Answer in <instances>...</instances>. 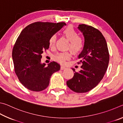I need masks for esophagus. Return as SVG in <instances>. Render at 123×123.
Here are the masks:
<instances>
[{"label": "esophagus", "instance_id": "esophagus-1", "mask_svg": "<svg viewBox=\"0 0 123 123\" xmlns=\"http://www.w3.org/2000/svg\"><path fill=\"white\" fill-rule=\"evenodd\" d=\"M66 68L65 67V66H63V65H62L61 66H60V70H65Z\"/></svg>", "mask_w": 123, "mask_h": 123}]
</instances>
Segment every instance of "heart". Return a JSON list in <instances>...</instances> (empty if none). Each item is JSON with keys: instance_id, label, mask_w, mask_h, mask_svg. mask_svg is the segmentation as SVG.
I'll return each instance as SVG.
<instances>
[{"instance_id": "b5f03b06", "label": "heart", "mask_w": 123, "mask_h": 123, "mask_svg": "<svg viewBox=\"0 0 123 123\" xmlns=\"http://www.w3.org/2000/svg\"><path fill=\"white\" fill-rule=\"evenodd\" d=\"M63 36L69 40L68 49H70L73 53L78 55L80 53L84 46V43L83 38L78 36V33L74 29L72 26H68L62 31ZM57 37L55 34L52 35L49 38V47H53L57 42ZM71 57V53L70 52H60L54 55V59L58 63L64 64L66 60H69Z\"/></svg>"}]
</instances>
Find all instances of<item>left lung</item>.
I'll return each instance as SVG.
<instances>
[{
  "label": "left lung",
  "instance_id": "8db88e82",
  "mask_svg": "<svg viewBox=\"0 0 123 123\" xmlns=\"http://www.w3.org/2000/svg\"><path fill=\"white\" fill-rule=\"evenodd\" d=\"M78 29L84 37V46L79 55L81 70L67 81L68 86L77 93L90 91L102 80L108 67L110 55L106 40L98 29L80 24Z\"/></svg>",
  "mask_w": 123,
  "mask_h": 123
}]
</instances>
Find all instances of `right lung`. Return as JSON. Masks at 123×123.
Instances as JSON below:
<instances>
[{"label": "right lung", "mask_w": 123, "mask_h": 123, "mask_svg": "<svg viewBox=\"0 0 123 123\" xmlns=\"http://www.w3.org/2000/svg\"><path fill=\"white\" fill-rule=\"evenodd\" d=\"M65 23L37 21L27 26L17 38L13 47L14 72L23 86L31 91L39 92L48 86L53 73L60 70L59 64L51 62L45 67L41 63L42 54L49 48V40Z\"/></svg>", "instance_id": "right-lung-1"}]
</instances>
